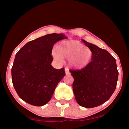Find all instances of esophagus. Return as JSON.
<instances>
[{
	"instance_id": "1",
	"label": "esophagus",
	"mask_w": 129,
	"mask_h": 129,
	"mask_svg": "<svg viewBox=\"0 0 129 129\" xmlns=\"http://www.w3.org/2000/svg\"><path fill=\"white\" fill-rule=\"evenodd\" d=\"M65 74H66V75H69V74H70L69 69L68 68H65Z\"/></svg>"
}]
</instances>
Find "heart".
<instances>
[{
  "mask_svg": "<svg viewBox=\"0 0 129 129\" xmlns=\"http://www.w3.org/2000/svg\"><path fill=\"white\" fill-rule=\"evenodd\" d=\"M92 52L83 44L76 40L63 41L56 45L54 57L56 60H69L70 67L81 69L89 64Z\"/></svg>",
  "mask_w": 129,
  "mask_h": 129,
  "instance_id": "heart-1",
  "label": "heart"
}]
</instances>
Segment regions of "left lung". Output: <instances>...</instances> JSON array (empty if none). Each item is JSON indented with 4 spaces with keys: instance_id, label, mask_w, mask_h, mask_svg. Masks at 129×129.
Wrapping results in <instances>:
<instances>
[{
    "instance_id": "left-lung-1",
    "label": "left lung",
    "mask_w": 129,
    "mask_h": 129,
    "mask_svg": "<svg viewBox=\"0 0 129 129\" xmlns=\"http://www.w3.org/2000/svg\"><path fill=\"white\" fill-rule=\"evenodd\" d=\"M92 52L91 61L80 70H70L74 78L73 90L80 106L92 108L110 99L118 77L116 61L106 51L82 40Z\"/></svg>"
}]
</instances>
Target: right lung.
Listing matches in <instances>:
<instances>
[{
    "label": "right lung",
    "instance_id": "add662e5",
    "mask_svg": "<svg viewBox=\"0 0 129 129\" xmlns=\"http://www.w3.org/2000/svg\"><path fill=\"white\" fill-rule=\"evenodd\" d=\"M64 35L51 34L30 41L17 52L11 69L13 85L27 103L41 106L47 104L58 83L65 75L64 68L51 65L52 51Z\"/></svg>",
    "mask_w": 129,
    "mask_h": 129
}]
</instances>
